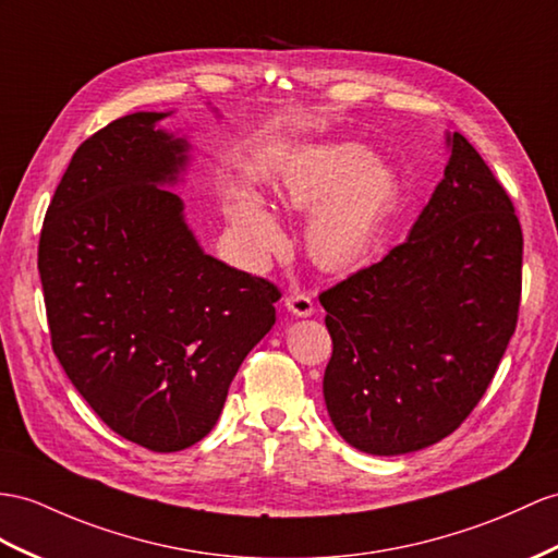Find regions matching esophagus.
Wrapping results in <instances>:
<instances>
[{
	"label": "esophagus",
	"mask_w": 558,
	"mask_h": 558,
	"mask_svg": "<svg viewBox=\"0 0 558 558\" xmlns=\"http://www.w3.org/2000/svg\"><path fill=\"white\" fill-rule=\"evenodd\" d=\"M287 307L298 317H310L315 312V303H312V298L305 291H291L287 295Z\"/></svg>",
	"instance_id": "obj_1"
}]
</instances>
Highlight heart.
I'll return each instance as SVG.
<instances>
[{
  "label": "heart",
  "mask_w": 558,
  "mask_h": 558,
  "mask_svg": "<svg viewBox=\"0 0 558 558\" xmlns=\"http://www.w3.org/2000/svg\"><path fill=\"white\" fill-rule=\"evenodd\" d=\"M289 208L312 210L305 248L326 271H350L372 253L378 232L396 206V177L355 142L310 146L298 154L281 180ZM239 236L257 253L275 251L281 229L275 215L253 194H239L229 206Z\"/></svg>",
  "instance_id": "heart-1"
}]
</instances>
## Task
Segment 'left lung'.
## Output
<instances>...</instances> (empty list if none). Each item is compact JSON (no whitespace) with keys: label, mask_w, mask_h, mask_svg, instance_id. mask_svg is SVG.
<instances>
[{"label":"left lung","mask_w":558,"mask_h":558,"mask_svg":"<svg viewBox=\"0 0 558 558\" xmlns=\"http://www.w3.org/2000/svg\"><path fill=\"white\" fill-rule=\"evenodd\" d=\"M410 236L319 293L331 333L324 400L343 440L404 454L454 433L515 331L523 232L464 134Z\"/></svg>","instance_id":"left-lung-1"}]
</instances>
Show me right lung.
Listing matches in <instances>:
<instances>
[{
  "label": "right lung",
  "mask_w": 558,
  "mask_h": 558,
  "mask_svg": "<svg viewBox=\"0 0 558 558\" xmlns=\"http://www.w3.org/2000/svg\"><path fill=\"white\" fill-rule=\"evenodd\" d=\"M162 113L77 146L45 215L37 269L53 355L104 424L154 452L206 438L281 291L206 255L174 182L186 144Z\"/></svg>",
  "instance_id": "add662e5"
}]
</instances>
